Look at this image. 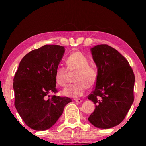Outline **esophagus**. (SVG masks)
<instances>
[{
    "mask_svg": "<svg viewBox=\"0 0 146 146\" xmlns=\"http://www.w3.org/2000/svg\"><path fill=\"white\" fill-rule=\"evenodd\" d=\"M74 100H75L76 102H78V103H80V102H82V100L81 99H75Z\"/></svg>",
    "mask_w": 146,
    "mask_h": 146,
    "instance_id": "esophagus-1",
    "label": "esophagus"
}]
</instances>
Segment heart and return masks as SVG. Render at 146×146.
<instances>
[{
	"label": "heart",
	"instance_id": "b5f03b06",
	"mask_svg": "<svg viewBox=\"0 0 146 146\" xmlns=\"http://www.w3.org/2000/svg\"><path fill=\"white\" fill-rule=\"evenodd\" d=\"M67 69L58 67L55 73V80L58 85L65 86L69 75L76 73L75 84L70 85L64 89L63 95L68 97L78 98L82 96L88 88L95 85L98 79L97 68L89 65L90 60L88 56L80 51L71 53L66 60Z\"/></svg>",
	"mask_w": 146,
	"mask_h": 146
}]
</instances>
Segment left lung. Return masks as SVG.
Returning a JSON list of instances; mask_svg holds the SVG:
<instances>
[{
	"instance_id": "1",
	"label": "left lung",
	"mask_w": 146,
	"mask_h": 146,
	"mask_svg": "<svg viewBox=\"0 0 146 146\" xmlns=\"http://www.w3.org/2000/svg\"><path fill=\"white\" fill-rule=\"evenodd\" d=\"M91 52L98 79L88 97L95 104L88 120L96 127L110 129L122 122L131 107L135 75L124 56L112 47L97 45Z\"/></svg>"
}]
</instances>
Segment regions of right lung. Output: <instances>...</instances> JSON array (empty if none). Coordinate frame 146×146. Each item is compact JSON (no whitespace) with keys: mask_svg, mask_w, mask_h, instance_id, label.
I'll list each match as a JSON object with an SVG mask.
<instances>
[{"mask_svg":"<svg viewBox=\"0 0 146 146\" xmlns=\"http://www.w3.org/2000/svg\"><path fill=\"white\" fill-rule=\"evenodd\" d=\"M64 53V47L58 45L34 49L22 59L15 75V106L26 124L34 130L51 128L71 102L68 97L47 98L57 92L55 73Z\"/></svg>","mask_w":146,"mask_h":146,"instance_id":"add662e5","label":"right lung"}]
</instances>
